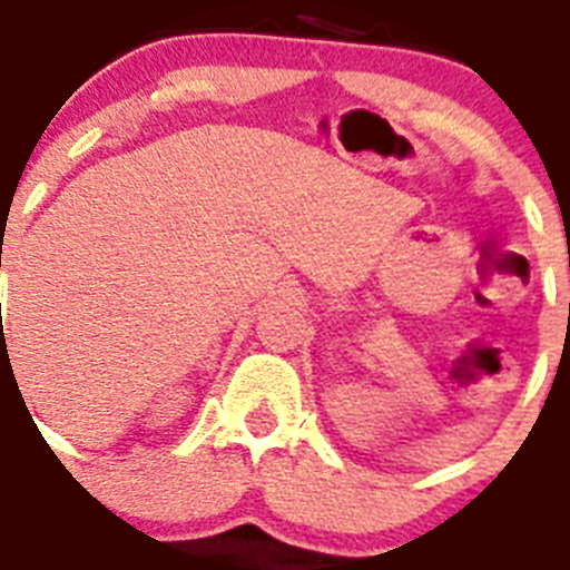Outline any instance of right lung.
Instances as JSON below:
<instances>
[{"instance_id": "obj_1", "label": "right lung", "mask_w": 570, "mask_h": 570, "mask_svg": "<svg viewBox=\"0 0 570 570\" xmlns=\"http://www.w3.org/2000/svg\"><path fill=\"white\" fill-rule=\"evenodd\" d=\"M0 265H2V262H0Z\"/></svg>"}]
</instances>
